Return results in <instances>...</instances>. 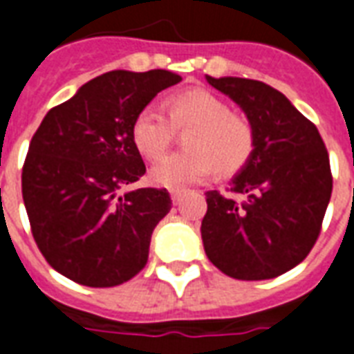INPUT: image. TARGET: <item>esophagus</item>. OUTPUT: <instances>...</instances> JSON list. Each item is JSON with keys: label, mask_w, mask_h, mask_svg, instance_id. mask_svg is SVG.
<instances>
[{"label": "esophagus", "mask_w": 354, "mask_h": 354, "mask_svg": "<svg viewBox=\"0 0 354 354\" xmlns=\"http://www.w3.org/2000/svg\"><path fill=\"white\" fill-rule=\"evenodd\" d=\"M169 196H171V202H174V205H177V203L183 200L185 190H180V188H174V190H169Z\"/></svg>", "instance_id": "1"}]
</instances>
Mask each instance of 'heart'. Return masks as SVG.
Wrapping results in <instances>:
<instances>
[{"label": "heart", "instance_id": "b5f03b06", "mask_svg": "<svg viewBox=\"0 0 354 354\" xmlns=\"http://www.w3.org/2000/svg\"><path fill=\"white\" fill-rule=\"evenodd\" d=\"M164 115L152 107L141 109L131 120L130 138L136 151L149 162L162 158L175 138L174 130H188L185 147L160 160L151 169L156 187L183 188L216 171L221 177L239 174L254 154L257 136L252 124L232 113L228 103L207 90H185L164 102Z\"/></svg>", "mask_w": 354, "mask_h": 354}]
</instances>
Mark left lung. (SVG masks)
Wrapping results in <instances>:
<instances>
[{
    "label": "left lung",
    "instance_id": "obj_1",
    "mask_svg": "<svg viewBox=\"0 0 354 354\" xmlns=\"http://www.w3.org/2000/svg\"><path fill=\"white\" fill-rule=\"evenodd\" d=\"M205 79L241 107L257 147L230 180L241 202L207 192L203 249L234 279H273L300 264L319 237L332 194L328 152L317 126L279 90L241 77Z\"/></svg>",
    "mask_w": 354,
    "mask_h": 354
}]
</instances>
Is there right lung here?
<instances>
[{
    "label": "right lung",
    "instance_id": "1",
    "mask_svg": "<svg viewBox=\"0 0 354 354\" xmlns=\"http://www.w3.org/2000/svg\"><path fill=\"white\" fill-rule=\"evenodd\" d=\"M177 73L115 69L48 111L22 167V198L46 262L84 286H117L149 259L154 226L169 213L166 188L118 194L145 174L131 120Z\"/></svg>",
    "mask_w": 354,
    "mask_h": 354
}]
</instances>
